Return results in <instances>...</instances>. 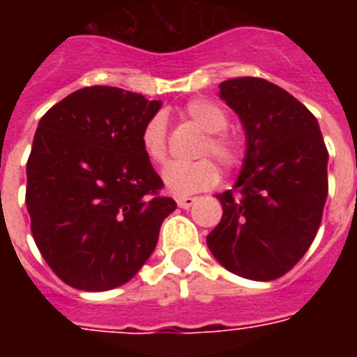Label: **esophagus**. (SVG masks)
I'll return each instance as SVG.
<instances>
[{"label": "esophagus", "instance_id": "esophagus-1", "mask_svg": "<svg viewBox=\"0 0 357 357\" xmlns=\"http://www.w3.org/2000/svg\"><path fill=\"white\" fill-rule=\"evenodd\" d=\"M195 202H197V199H195V197H179L178 206L179 208H191Z\"/></svg>", "mask_w": 357, "mask_h": 357}]
</instances>
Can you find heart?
<instances>
[{
  "instance_id": "obj_1",
  "label": "heart",
  "mask_w": 357,
  "mask_h": 357,
  "mask_svg": "<svg viewBox=\"0 0 357 357\" xmlns=\"http://www.w3.org/2000/svg\"><path fill=\"white\" fill-rule=\"evenodd\" d=\"M183 116L206 132V137L199 147V158L195 162H174L162 174L164 185L174 195H191L212 189L220 181V168L212 158L224 166L225 170H239L247 158V141L243 135L227 132L225 110L208 99H191L183 107ZM139 143L149 160L162 166L168 158L166 141V120L160 112L147 118L139 133Z\"/></svg>"
}]
</instances>
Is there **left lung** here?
Here are the masks:
<instances>
[{
    "mask_svg": "<svg viewBox=\"0 0 357 357\" xmlns=\"http://www.w3.org/2000/svg\"><path fill=\"white\" fill-rule=\"evenodd\" d=\"M239 114L247 158L231 191L218 195L222 220L206 245L231 273L273 281L306 255L327 201V147L310 110L262 78L220 84Z\"/></svg>",
    "mask_w": 357,
    "mask_h": 357,
    "instance_id": "8db88e82",
    "label": "left lung"
}]
</instances>
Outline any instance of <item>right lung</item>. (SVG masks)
<instances>
[{"instance_id":"add662e5","label":"right lung","mask_w":357,"mask_h":357,"mask_svg":"<svg viewBox=\"0 0 357 357\" xmlns=\"http://www.w3.org/2000/svg\"><path fill=\"white\" fill-rule=\"evenodd\" d=\"M160 101L91 86L40 120L26 162L36 245L55 275L80 291L128 283L153 255L176 201L139 143Z\"/></svg>"}]
</instances>
